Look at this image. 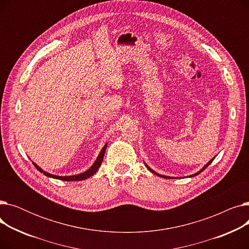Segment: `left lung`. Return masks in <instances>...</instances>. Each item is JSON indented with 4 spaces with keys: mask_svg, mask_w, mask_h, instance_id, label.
I'll list each match as a JSON object with an SVG mask.
<instances>
[{
    "mask_svg": "<svg viewBox=\"0 0 249 249\" xmlns=\"http://www.w3.org/2000/svg\"><path fill=\"white\" fill-rule=\"evenodd\" d=\"M213 160H214V159H213V160H210V161H209V162H208V163H207V164H206V165H205V166H204V167H203V169H201V172H202V171H204V169H205V168H206V167H208V165H209V164H211V162H212V161H213ZM147 167H148V166H147ZM148 169H149V171H150V172H152V173H153V174H155V175H158V176H160V177H161V178H168V177H164V176H161V175H159V174H156V173H155V172H153V171H152V169H151V168H149V167H148ZM201 172H199V173H197V174H195V175H194V176H197V175H199V174H200V173H201Z\"/></svg>",
    "mask_w": 249,
    "mask_h": 249,
    "instance_id": "8db88e82",
    "label": "left lung"
}]
</instances>
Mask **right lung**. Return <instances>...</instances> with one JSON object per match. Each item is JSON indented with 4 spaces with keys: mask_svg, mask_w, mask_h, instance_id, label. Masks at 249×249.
<instances>
[{
    "mask_svg": "<svg viewBox=\"0 0 249 249\" xmlns=\"http://www.w3.org/2000/svg\"><path fill=\"white\" fill-rule=\"evenodd\" d=\"M106 148H107V144L103 147V149L101 150V152H100V154H99V156H98V159H97L96 162H95L93 165H91V167L89 169V171H87V172H85V173H83V174H80V175H76V176H71V177H58V176H53V175H50V174H48V173L43 172L42 169H41L40 167H39L37 164H35L34 162H33V164H34V166L38 169L39 172L43 173L45 176H47V177H49V178H57V179L65 180V181L83 180V179H86V178L91 177L94 174H96V172L98 171L99 167H100L101 164H102V161H103V159H104L105 152H106Z\"/></svg>",
    "mask_w": 249,
    "mask_h": 249,
    "instance_id": "obj_1",
    "label": "right lung"
}]
</instances>
